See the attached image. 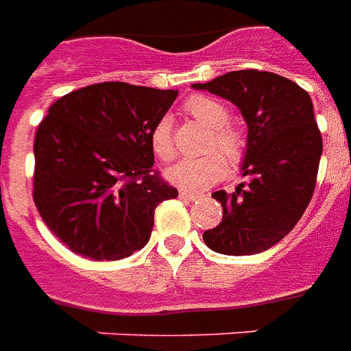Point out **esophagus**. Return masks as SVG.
Segmentation results:
<instances>
[{
    "mask_svg": "<svg viewBox=\"0 0 351 351\" xmlns=\"http://www.w3.org/2000/svg\"><path fill=\"white\" fill-rule=\"evenodd\" d=\"M178 195H180V199H182V201H195V199H199L197 193H193V191H186V190H180V193H178Z\"/></svg>",
    "mask_w": 351,
    "mask_h": 351,
    "instance_id": "1",
    "label": "esophagus"
}]
</instances>
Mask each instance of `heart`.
<instances>
[{
  "label": "heart",
  "instance_id": "obj_1",
  "mask_svg": "<svg viewBox=\"0 0 351 351\" xmlns=\"http://www.w3.org/2000/svg\"><path fill=\"white\" fill-rule=\"evenodd\" d=\"M184 108L195 120L210 128V135L203 145V152L206 154L180 161L169 171L167 176L171 182L182 190H206L226 175L228 169L226 160L231 165H239L244 160L248 137L237 123L229 122V108L218 99H213L208 95H191L184 103ZM150 146L161 161L169 163L175 160V135H173V122L169 116H161L152 125ZM221 153L224 154L223 156H221Z\"/></svg>",
  "mask_w": 351,
  "mask_h": 351
}]
</instances>
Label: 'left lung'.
I'll use <instances>...</instances> for the list:
<instances>
[{"instance_id":"8db88e82","label":"left lung","mask_w":351,"mask_h":351,"mask_svg":"<svg viewBox=\"0 0 351 351\" xmlns=\"http://www.w3.org/2000/svg\"><path fill=\"white\" fill-rule=\"evenodd\" d=\"M193 88L235 103L248 123L243 175L250 180L233 193L214 191L223 216L203 241L226 256L269 250L301 220L316 188L324 143L308 92L258 69L226 73Z\"/></svg>"}]
</instances>
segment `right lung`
<instances>
[{"mask_svg":"<svg viewBox=\"0 0 351 351\" xmlns=\"http://www.w3.org/2000/svg\"><path fill=\"white\" fill-rule=\"evenodd\" d=\"M176 90L99 82L49 108L34 143V201L75 254L112 261L141 250L154 210L178 190L154 171L150 130Z\"/></svg>","mask_w":351,"mask_h":351,"instance_id":"add662e5","label":"right lung"}]
</instances>
